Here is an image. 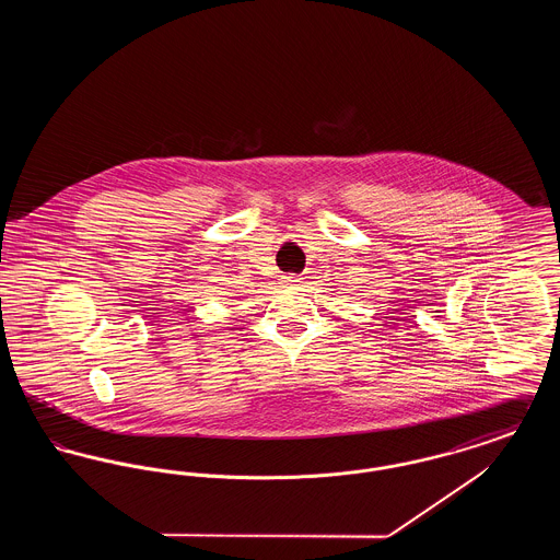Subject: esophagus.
Returning a JSON list of instances; mask_svg holds the SVG:
<instances>
[{
  "label": "esophagus",
  "mask_w": 560,
  "mask_h": 560,
  "mask_svg": "<svg viewBox=\"0 0 560 560\" xmlns=\"http://www.w3.org/2000/svg\"><path fill=\"white\" fill-rule=\"evenodd\" d=\"M283 288H292V290H298L304 281H302V277H298V275H288V277H283Z\"/></svg>",
  "instance_id": "34e87169"
}]
</instances>
